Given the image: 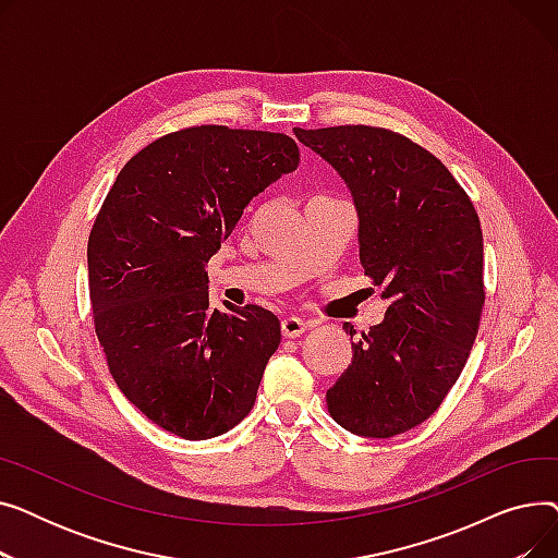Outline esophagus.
I'll return each instance as SVG.
<instances>
[{
  "mask_svg": "<svg viewBox=\"0 0 558 558\" xmlns=\"http://www.w3.org/2000/svg\"><path fill=\"white\" fill-rule=\"evenodd\" d=\"M280 328H282V337H287V339H296V337H301V335L307 330L305 320L299 318V316H287V318H282Z\"/></svg>",
  "mask_w": 558,
  "mask_h": 558,
  "instance_id": "obj_1",
  "label": "esophagus"
}]
</instances>
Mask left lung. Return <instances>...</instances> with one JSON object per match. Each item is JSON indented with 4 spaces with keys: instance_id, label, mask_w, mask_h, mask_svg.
Wrapping results in <instances>:
<instances>
[{
    "instance_id": "obj_1",
    "label": "left lung",
    "mask_w": 558,
    "mask_h": 558,
    "mask_svg": "<svg viewBox=\"0 0 558 558\" xmlns=\"http://www.w3.org/2000/svg\"><path fill=\"white\" fill-rule=\"evenodd\" d=\"M345 183L360 219V262L385 284V320L353 341L328 389L348 432L389 438L427 421L461 375L484 307V240L446 165L387 129H294ZM353 339V326H343Z\"/></svg>"
}]
</instances>
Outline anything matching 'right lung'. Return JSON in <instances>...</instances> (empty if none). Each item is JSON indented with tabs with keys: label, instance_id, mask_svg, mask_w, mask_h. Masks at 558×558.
<instances>
[{
	"label": "right lung",
	"instance_id": "add662e5",
	"mask_svg": "<svg viewBox=\"0 0 558 558\" xmlns=\"http://www.w3.org/2000/svg\"><path fill=\"white\" fill-rule=\"evenodd\" d=\"M299 160L282 133L175 131L124 165L95 219L87 274L112 379L146 418L187 441L251 412L280 345L269 310L210 305L205 264L251 198Z\"/></svg>",
	"mask_w": 558,
	"mask_h": 558
}]
</instances>
